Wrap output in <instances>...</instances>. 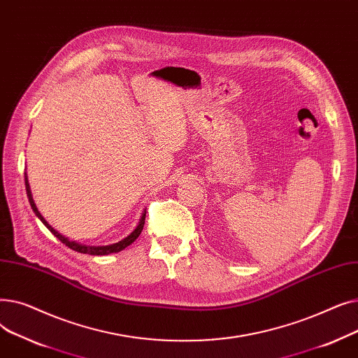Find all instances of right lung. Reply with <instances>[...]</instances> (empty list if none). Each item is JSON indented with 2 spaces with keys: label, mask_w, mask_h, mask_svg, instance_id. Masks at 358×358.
<instances>
[{
  "label": "right lung",
  "mask_w": 358,
  "mask_h": 358,
  "mask_svg": "<svg viewBox=\"0 0 358 358\" xmlns=\"http://www.w3.org/2000/svg\"><path fill=\"white\" fill-rule=\"evenodd\" d=\"M24 182H26L27 197H29L30 206H31L33 212L36 213V216L39 217V219L45 223V227H46V228H48V229H49V231H50L56 238H58L62 243H65V245H66L68 248H71V250H73V251H77V252H81V254H90V255H108V254H113V252H119V251L124 250L126 247H129L131 242H135V241H136V238L141 235V232H142V229H143L146 212H143V215H142V217H141V222H139V224H138V228H136L134 232H131L129 236H126L124 239H122L120 242H117V243H113V245H106V247H87V245H81V243L72 242V241H69L68 238H65V236H62L61 234L56 232V231L50 227V224L45 220V217L41 215V212H39V210H37L36 204H34V201H33L31 192H30V187H29V182H27V176H24Z\"/></svg>",
  "instance_id": "obj_1"
}]
</instances>
